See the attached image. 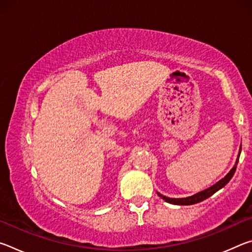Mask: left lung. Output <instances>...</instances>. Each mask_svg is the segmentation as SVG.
I'll list each match as a JSON object with an SVG mask.
<instances>
[{"label": "left lung", "mask_w": 252, "mask_h": 252, "mask_svg": "<svg viewBox=\"0 0 252 252\" xmlns=\"http://www.w3.org/2000/svg\"><path fill=\"white\" fill-rule=\"evenodd\" d=\"M240 151H241V147H240ZM239 155H240V153H239ZM238 160L239 159H237L234 167L231 170H230V172L223 179H221V180L219 182H217L216 185H213L212 187L208 188V189L203 190V191H201V192H199L197 194L191 195V197H187V198H180V199L168 198V197H164V195H162L160 193H158V194H159V197L163 199L164 201H167L169 203H172V204H178V206H189V204H194V203L201 202V201H203V200H206L209 197H211L212 194H215L217 191L220 190L221 188H223L225 185H227V183L230 181V179L233 177L234 172H236Z\"/></svg>", "instance_id": "obj_1"}]
</instances>
